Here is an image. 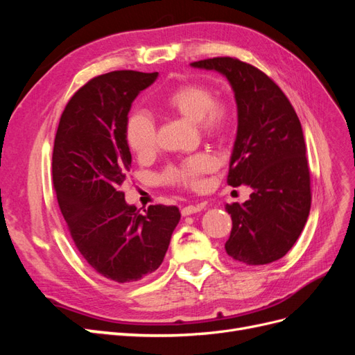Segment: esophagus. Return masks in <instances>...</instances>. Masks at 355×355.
Instances as JSON below:
<instances>
[{"instance_id": "esophagus-1", "label": "esophagus", "mask_w": 355, "mask_h": 355, "mask_svg": "<svg viewBox=\"0 0 355 355\" xmlns=\"http://www.w3.org/2000/svg\"><path fill=\"white\" fill-rule=\"evenodd\" d=\"M202 209H206V204L204 202H200V204H191V206H187L182 209V216H189V214L192 213H197V211H201Z\"/></svg>"}]
</instances>
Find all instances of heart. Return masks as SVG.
<instances>
[{"label":"heart","mask_w":355,"mask_h":355,"mask_svg":"<svg viewBox=\"0 0 355 355\" xmlns=\"http://www.w3.org/2000/svg\"><path fill=\"white\" fill-rule=\"evenodd\" d=\"M168 110L197 121L202 133L218 136L228 130L232 123V108L227 101L214 99L210 87L198 83L180 85L171 92L166 101ZM127 142L133 151L146 157L155 151L157 125L154 118L145 111H137L127 121ZM216 168V158L209 153H198L188 157L180 164L171 166L166 170L164 180L171 185L196 188L202 175Z\"/></svg>","instance_id":"b5f03b06"}]
</instances>
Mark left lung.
<instances>
[{"mask_svg": "<svg viewBox=\"0 0 355 355\" xmlns=\"http://www.w3.org/2000/svg\"><path fill=\"white\" fill-rule=\"evenodd\" d=\"M191 67L216 71L230 81L239 125L227 182L253 189L243 204L225 206L232 219L225 250L245 265L278 261L299 239L311 209L302 125L282 89L249 63L213 58Z\"/></svg>", "mask_w": 355, "mask_h": 355, "instance_id": "obj_1", "label": "left lung"}]
</instances>
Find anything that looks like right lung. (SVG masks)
<instances>
[{"label": "right lung", "instance_id": "add662e5", "mask_svg": "<svg viewBox=\"0 0 355 355\" xmlns=\"http://www.w3.org/2000/svg\"><path fill=\"white\" fill-rule=\"evenodd\" d=\"M158 72L114 71L75 93L53 148V187L78 252L96 272L133 283L158 270L180 220L176 206L127 204L120 187L132 167L127 121L136 96Z\"/></svg>", "mask_w": 355, "mask_h": 355}]
</instances>
